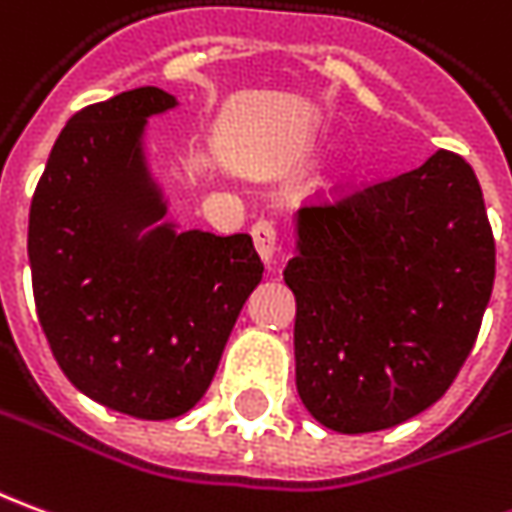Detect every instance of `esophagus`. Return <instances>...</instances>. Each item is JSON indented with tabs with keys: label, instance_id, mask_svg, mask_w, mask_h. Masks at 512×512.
Returning a JSON list of instances; mask_svg holds the SVG:
<instances>
[{
	"label": "esophagus",
	"instance_id": "1",
	"mask_svg": "<svg viewBox=\"0 0 512 512\" xmlns=\"http://www.w3.org/2000/svg\"><path fill=\"white\" fill-rule=\"evenodd\" d=\"M252 241H255L257 255L263 257L266 263H271V260H274V252H277V227H274V221H255V224H252Z\"/></svg>",
	"mask_w": 512,
	"mask_h": 512
}]
</instances>
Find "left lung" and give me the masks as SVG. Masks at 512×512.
Here are the masks:
<instances>
[{
	"instance_id": "1",
	"label": "left lung",
	"mask_w": 512,
	"mask_h": 512,
	"mask_svg": "<svg viewBox=\"0 0 512 512\" xmlns=\"http://www.w3.org/2000/svg\"><path fill=\"white\" fill-rule=\"evenodd\" d=\"M296 388L316 421L360 435L435 405L466 363L496 274L477 174L449 149L341 188L296 219Z\"/></svg>"
}]
</instances>
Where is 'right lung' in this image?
Returning a JSON list of instances; mask_svg holds the SVG:
<instances>
[{
	"label": "right lung",
	"instance_id": "obj_1",
	"mask_svg": "<svg viewBox=\"0 0 512 512\" xmlns=\"http://www.w3.org/2000/svg\"><path fill=\"white\" fill-rule=\"evenodd\" d=\"M155 85L77 110L30 205L35 310L74 388L127 416L174 418L202 399L246 296L263 277L252 238L155 227L166 205L141 163Z\"/></svg>",
	"mask_w": 512,
	"mask_h": 512
}]
</instances>
